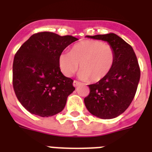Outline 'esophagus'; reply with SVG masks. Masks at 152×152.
Instances as JSON below:
<instances>
[{"label":"esophagus","instance_id":"esophagus-1","mask_svg":"<svg viewBox=\"0 0 152 152\" xmlns=\"http://www.w3.org/2000/svg\"><path fill=\"white\" fill-rule=\"evenodd\" d=\"M80 82H79L77 80H74L73 81V86L74 87H78L79 85H80Z\"/></svg>","mask_w":152,"mask_h":152}]
</instances>
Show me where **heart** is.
Here are the masks:
<instances>
[{"mask_svg": "<svg viewBox=\"0 0 152 152\" xmlns=\"http://www.w3.org/2000/svg\"><path fill=\"white\" fill-rule=\"evenodd\" d=\"M115 61V51L110 44L99 40H86L76 43L70 53H62L59 66L64 76H72L78 69L79 77L97 82L106 76Z\"/></svg>", "mask_w": 152, "mask_h": 152, "instance_id": "b5f03b06", "label": "heart"}]
</instances>
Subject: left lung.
<instances>
[{"label": "left lung", "mask_w": 152, "mask_h": 152, "mask_svg": "<svg viewBox=\"0 0 152 152\" xmlns=\"http://www.w3.org/2000/svg\"><path fill=\"white\" fill-rule=\"evenodd\" d=\"M87 37L107 42L115 51V61L110 72L97 83L88 85L90 93L84 99L91 114L112 119L124 113L134 99L140 77L139 63L132 46L117 34Z\"/></svg>", "instance_id": "obj_1"}]
</instances>
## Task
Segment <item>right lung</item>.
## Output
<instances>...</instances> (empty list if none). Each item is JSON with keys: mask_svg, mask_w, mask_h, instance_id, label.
Listing matches in <instances>:
<instances>
[{"mask_svg": "<svg viewBox=\"0 0 152 152\" xmlns=\"http://www.w3.org/2000/svg\"><path fill=\"white\" fill-rule=\"evenodd\" d=\"M78 40L71 35L39 32L30 37L14 57L12 84L18 100L27 111L40 117L60 113L73 92V80L64 76L59 57Z\"/></svg>", "mask_w": 152, "mask_h": 152, "instance_id": "obj_1", "label": "right lung"}]
</instances>
